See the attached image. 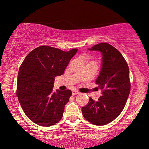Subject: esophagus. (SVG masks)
<instances>
[{
  "label": "esophagus",
  "instance_id": "1",
  "mask_svg": "<svg viewBox=\"0 0 149 149\" xmlns=\"http://www.w3.org/2000/svg\"><path fill=\"white\" fill-rule=\"evenodd\" d=\"M72 93L73 95H77V94H79L80 93L78 91H77V90H73Z\"/></svg>",
  "mask_w": 149,
  "mask_h": 149
}]
</instances>
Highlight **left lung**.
Here are the masks:
<instances>
[{"mask_svg": "<svg viewBox=\"0 0 149 149\" xmlns=\"http://www.w3.org/2000/svg\"><path fill=\"white\" fill-rule=\"evenodd\" d=\"M89 49L102 54L100 73L95 81L102 93L97 101L90 97L82 113L91 124L103 126L115 120L126 105L130 91L129 68L122 54L110 44L100 43Z\"/></svg>", "mask_w": 149, "mask_h": 149, "instance_id": "8db88e82", "label": "left lung"}]
</instances>
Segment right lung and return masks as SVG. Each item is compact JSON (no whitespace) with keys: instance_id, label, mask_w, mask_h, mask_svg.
Instances as JSON below:
<instances>
[{"instance_id":"obj_1","label":"right lung","mask_w":149,"mask_h":149,"mask_svg":"<svg viewBox=\"0 0 149 149\" xmlns=\"http://www.w3.org/2000/svg\"><path fill=\"white\" fill-rule=\"evenodd\" d=\"M78 49L68 52L42 46L28 54L17 77V95L23 111L32 122L51 126L62 119L72 92L54 91L55 77L63 74Z\"/></svg>"}]
</instances>
